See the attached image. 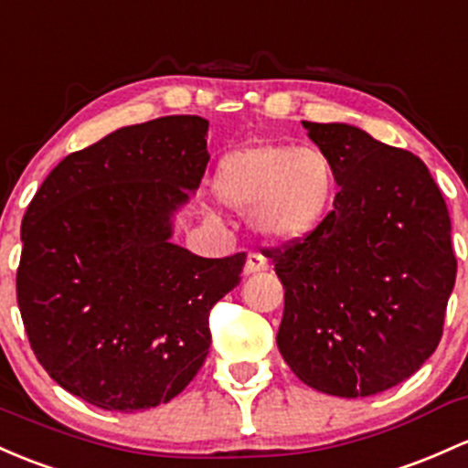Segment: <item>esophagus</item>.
Masks as SVG:
<instances>
[{
	"instance_id": "obj_1",
	"label": "esophagus",
	"mask_w": 468,
	"mask_h": 468,
	"mask_svg": "<svg viewBox=\"0 0 468 468\" xmlns=\"http://www.w3.org/2000/svg\"><path fill=\"white\" fill-rule=\"evenodd\" d=\"M269 269V260L264 258L261 253H249L246 255V264H244V273L246 275H255V273H261V271Z\"/></svg>"
}]
</instances>
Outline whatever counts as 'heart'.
I'll use <instances>...</instances> for the list:
<instances>
[{
	"instance_id": "b5f03b06",
	"label": "heart",
	"mask_w": 468,
	"mask_h": 468,
	"mask_svg": "<svg viewBox=\"0 0 468 468\" xmlns=\"http://www.w3.org/2000/svg\"><path fill=\"white\" fill-rule=\"evenodd\" d=\"M340 173L326 151L292 144H250L219 159L213 195L250 213L261 238L295 244L324 226L335 207Z\"/></svg>"
}]
</instances>
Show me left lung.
<instances>
[{
    "mask_svg": "<svg viewBox=\"0 0 468 468\" xmlns=\"http://www.w3.org/2000/svg\"><path fill=\"white\" fill-rule=\"evenodd\" d=\"M340 193L317 233L271 249L284 286L277 346L315 391L367 398L413 376L442 337L458 260L438 184L413 153L304 122Z\"/></svg>",
    "mask_w": 468,
    "mask_h": 468,
    "instance_id": "left-lung-1",
    "label": "left lung"
}]
</instances>
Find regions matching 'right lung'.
<instances>
[{
    "mask_svg": "<svg viewBox=\"0 0 468 468\" xmlns=\"http://www.w3.org/2000/svg\"><path fill=\"white\" fill-rule=\"evenodd\" d=\"M208 122L168 115L70 153L22 219L17 304L50 378L92 407L166 404L208 356V313L246 255L173 244V215L208 164Z\"/></svg>",
    "mask_w": 468,
    "mask_h": 468,
    "instance_id": "right-lung-1",
    "label": "right lung"
}]
</instances>
